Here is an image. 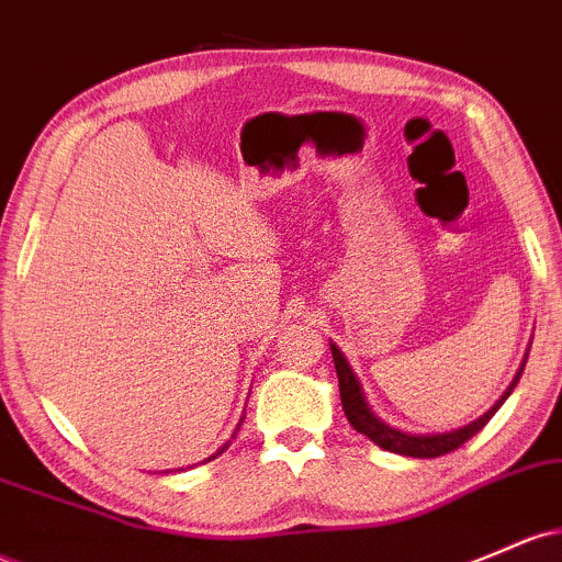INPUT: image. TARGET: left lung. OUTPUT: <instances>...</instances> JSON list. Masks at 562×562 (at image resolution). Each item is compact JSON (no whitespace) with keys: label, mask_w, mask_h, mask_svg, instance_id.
Masks as SVG:
<instances>
[{"label":"left lung","mask_w":562,"mask_h":562,"mask_svg":"<svg viewBox=\"0 0 562 562\" xmlns=\"http://www.w3.org/2000/svg\"><path fill=\"white\" fill-rule=\"evenodd\" d=\"M330 351H333V366H336V373H338L341 405H344V413H347L351 427L360 431V435H366L368 440H373L379 448H384V451L400 453V456H413V459H435V456H446V453L456 451V448L464 446L470 437L477 435V431L491 422L493 413L502 408L504 400L509 397L512 390H515L517 381H520V375H522V368H526V360H528V355H526L520 371H517L515 379H512V384L507 386V392L502 394V400H496V405H493L491 411H485L480 418H474L472 424H467V427H459L453 431H440V435H408V431H400V429L390 427V424H384L371 408H368L366 394H362L360 381H357L355 371L349 368L347 357L341 355V349H338L336 344H330Z\"/></svg>","instance_id":"8db88e82"}]
</instances>
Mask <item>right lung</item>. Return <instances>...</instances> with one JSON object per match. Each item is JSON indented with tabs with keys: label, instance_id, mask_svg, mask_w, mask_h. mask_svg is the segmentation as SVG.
Wrapping results in <instances>:
<instances>
[{
	"label": "right lung",
	"instance_id": "right-lung-1",
	"mask_svg": "<svg viewBox=\"0 0 562 562\" xmlns=\"http://www.w3.org/2000/svg\"><path fill=\"white\" fill-rule=\"evenodd\" d=\"M226 448H229V442H226V446H221V448H218V451H215V453L211 456V459H215V456H218V453H224V451H226ZM211 459H205V461H211ZM205 461H202V464H205Z\"/></svg>",
	"mask_w": 562,
	"mask_h": 562
}]
</instances>
